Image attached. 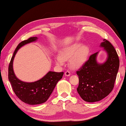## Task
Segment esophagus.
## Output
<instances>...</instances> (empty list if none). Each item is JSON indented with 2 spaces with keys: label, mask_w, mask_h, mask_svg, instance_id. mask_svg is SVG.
I'll list each match as a JSON object with an SVG mask.
<instances>
[{
  "label": "esophagus",
  "mask_w": 126,
  "mask_h": 126,
  "mask_svg": "<svg viewBox=\"0 0 126 126\" xmlns=\"http://www.w3.org/2000/svg\"><path fill=\"white\" fill-rule=\"evenodd\" d=\"M65 76H70L71 75V72L69 71H66L65 72Z\"/></svg>",
  "instance_id": "esophagus-1"
}]
</instances>
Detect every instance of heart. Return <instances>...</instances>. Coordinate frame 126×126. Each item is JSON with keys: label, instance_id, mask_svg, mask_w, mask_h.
<instances>
[{"label": "heart", "instance_id": "b5f03b06", "mask_svg": "<svg viewBox=\"0 0 126 126\" xmlns=\"http://www.w3.org/2000/svg\"><path fill=\"white\" fill-rule=\"evenodd\" d=\"M89 54V48L88 46L76 43L64 48L60 52V55L55 56V61L58 65H61L64 63V60L71 58V66L74 68H78L86 62Z\"/></svg>", "mask_w": 126, "mask_h": 126}]
</instances>
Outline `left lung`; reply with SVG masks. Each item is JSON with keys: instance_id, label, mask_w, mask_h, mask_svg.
Returning <instances> with one entry per match:
<instances>
[{"instance_id": "8db88e82", "label": "left lung", "mask_w": 126, "mask_h": 126, "mask_svg": "<svg viewBox=\"0 0 126 126\" xmlns=\"http://www.w3.org/2000/svg\"><path fill=\"white\" fill-rule=\"evenodd\" d=\"M101 46L108 53L106 62L103 64L97 63V52L90 56L76 72L79 78L78 93L88 102L99 101L108 95L114 88L119 71L120 60L113 46L104 39Z\"/></svg>"}]
</instances>
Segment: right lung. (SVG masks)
Instances as JSON below:
<instances>
[{"label":"right lung","instance_id":"obj_1","mask_svg":"<svg viewBox=\"0 0 126 126\" xmlns=\"http://www.w3.org/2000/svg\"><path fill=\"white\" fill-rule=\"evenodd\" d=\"M37 39V37H32L19 43L12 56L8 70V78L13 91L22 101L30 105L41 104L47 101L63 74V72L49 71L42 78L32 83L22 81L16 77L13 70V61L17 50L23 46L34 42Z\"/></svg>","mask_w":126,"mask_h":126}]
</instances>
